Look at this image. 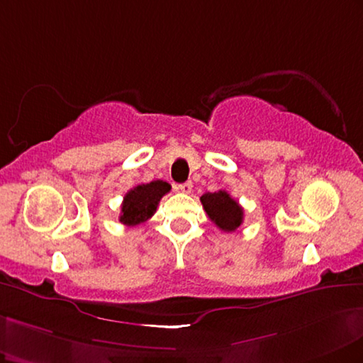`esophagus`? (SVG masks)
<instances>
[{
  "instance_id": "obj_1",
  "label": "esophagus",
  "mask_w": 363,
  "mask_h": 363,
  "mask_svg": "<svg viewBox=\"0 0 363 363\" xmlns=\"http://www.w3.org/2000/svg\"><path fill=\"white\" fill-rule=\"evenodd\" d=\"M175 189L183 192V194H189V192L192 191V182H184V183L179 184V186H177Z\"/></svg>"
}]
</instances>
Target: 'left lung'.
<instances>
[{"label":"left lung","mask_w":363,"mask_h":363,"mask_svg":"<svg viewBox=\"0 0 363 363\" xmlns=\"http://www.w3.org/2000/svg\"><path fill=\"white\" fill-rule=\"evenodd\" d=\"M201 202L208 218L223 232H235L242 224V206L232 199L227 191L219 189L216 192H206L201 197Z\"/></svg>","instance_id":"1"}]
</instances>
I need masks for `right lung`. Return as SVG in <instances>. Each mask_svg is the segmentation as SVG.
Instances as JSON below:
<instances>
[{
    "label": "right lung",
    "mask_w": 363,
    "mask_h": 363,
    "mask_svg": "<svg viewBox=\"0 0 363 363\" xmlns=\"http://www.w3.org/2000/svg\"><path fill=\"white\" fill-rule=\"evenodd\" d=\"M169 191H171V184L162 180L138 184L125 194L119 220L128 227L145 223L153 216L161 197Z\"/></svg>",
    "instance_id": "1"
}]
</instances>
